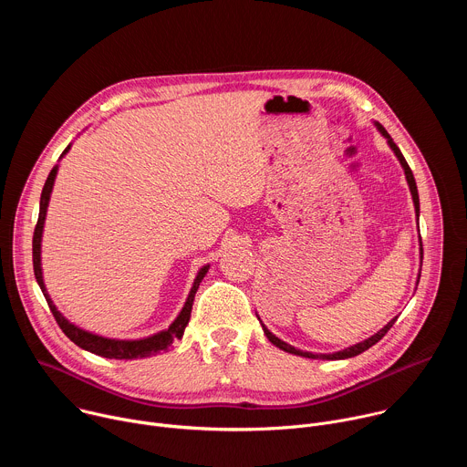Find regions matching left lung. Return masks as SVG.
Listing matches in <instances>:
<instances>
[{"label":"left lung","mask_w":467,"mask_h":467,"mask_svg":"<svg viewBox=\"0 0 467 467\" xmlns=\"http://www.w3.org/2000/svg\"><path fill=\"white\" fill-rule=\"evenodd\" d=\"M375 127L379 129V132L380 135L388 140V146L391 148V151L395 153V157H397V161L401 162V166H403V170H405V175H407V182H409V188H410V193H412V199H414V209H416V216H418V220H420V195H418V186H416V179H414V173H412V170H410V166H409V162L405 161V157H403V153H401V150H399L397 146H395V142L391 140V137L388 135V130L379 123V121H375ZM420 244H421V238H420ZM421 256H423V249H421ZM260 319V317H258ZM395 319L397 317H393L391 321H388L379 332H375L373 337H369L368 340H364V342H358V344H355V346H351V348H348V349H344V351H337V353H328V355H314V353H308V351H301V349H296L294 346H290V344H286V342H283V340H279L274 332H270L268 330V327H265L262 321V330H264V335H265V338H268L274 346H277L279 349H283V351H286V353H292V355H297V357H305V358H319V360H344V358H351V357H357V355H360V353H364L366 349H369L371 346H375L386 332L393 327V323H395Z\"/></svg>","instance_id":"left-lung-1"}]
</instances>
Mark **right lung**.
<instances>
[{
	"label": "right lung",
	"mask_w": 467,
	"mask_h": 467,
	"mask_svg": "<svg viewBox=\"0 0 467 467\" xmlns=\"http://www.w3.org/2000/svg\"><path fill=\"white\" fill-rule=\"evenodd\" d=\"M72 146L66 148L60 155V159L70 151ZM57 170L58 166H53V170L49 171L47 179H46V184L42 188V195H40V213H38V222H36V227H35V234H33V270H35V277H36V283L49 305V310L51 314L55 316L58 327L62 328V332L66 337H68L76 346H79L81 349L85 351H90L94 355H99V357H105V358H116V360H132V358H146V357H151V355H157L161 351H168V348L173 344V340L181 338L182 332L190 321V314H192V305H193V297H195V292L199 288V283L203 281V277L207 275L211 265H203L202 270L197 272L195 279H193V285H192V290L188 294V299L182 306V310L179 312V316L175 317V321L166 328V330H161L157 332V335L153 337H148V338H140V340H116V338H105V337H99V335H94V332H88L74 323H70L68 319H66L58 310L57 306L53 305L47 290H46V285H44V277H42V264H40V247H42V231H44V222H46V213H47V205H49V197H51V190H53V184H55V177H57Z\"/></svg>",
	"instance_id": "obj_1"
}]
</instances>
